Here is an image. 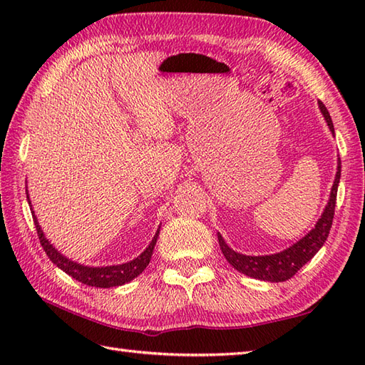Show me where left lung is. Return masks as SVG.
<instances>
[{
  "label": "left lung",
  "mask_w": 365,
  "mask_h": 365,
  "mask_svg": "<svg viewBox=\"0 0 365 365\" xmlns=\"http://www.w3.org/2000/svg\"><path fill=\"white\" fill-rule=\"evenodd\" d=\"M319 108L323 114L324 120H327L329 130L334 135V125H332L331 115L322 102H319ZM340 182V158H337V173L334 183L331 188V196L327 207L320 216V220L317 221L315 227L307 232V234L298 240L297 243H293L287 250L269 254V255H246L240 254L237 251L229 247V245L224 242L222 235L218 232V242L221 246V251L224 257L240 273H243L250 277L259 279V281L267 282H284L287 279H290L298 273L301 267H304L306 263L311 260L314 255L320 251V247L327 242L329 235V230L332 226V218H334V208H336V197H337V187Z\"/></svg>",
  "instance_id": "8db88e82"
}]
</instances>
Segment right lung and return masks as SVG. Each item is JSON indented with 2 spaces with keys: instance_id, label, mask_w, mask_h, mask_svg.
I'll return each instance as SVG.
<instances>
[{
  "instance_id": "1",
  "label": "right lung",
  "mask_w": 365,
  "mask_h": 365,
  "mask_svg": "<svg viewBox=\"0 0 365 365\" xmlns=\"http://www.w3.org/2000/svg\"><path fill=\"white\" fill-rule=\"evenodd\" d=\"M26 197H28V204H31L29 200V195L26 190ZM33 213V220L36 224V230L38 240H41V245L43 247V251L48 255V259L56 265L58 268H61L67 273L68 276H72L76 281L81 284H86L91 287H100V289H110V287H118V285H123L130 281H133L136 276H139L145 269V267L149 265L150 257L153 254V247L157 245V238L160 234V227L158 230L155 232V235L152 238L150 245L145 247V251L138 255L136 259L130 260L127 263H122V265H111V267H86L81 265L78 262H73L71 259H67L66 255L61 254L56 247H54L48 240L45 238V234L42 227L38 226L37 218L34 212Z\"/></svg>"
}]
</instances>
